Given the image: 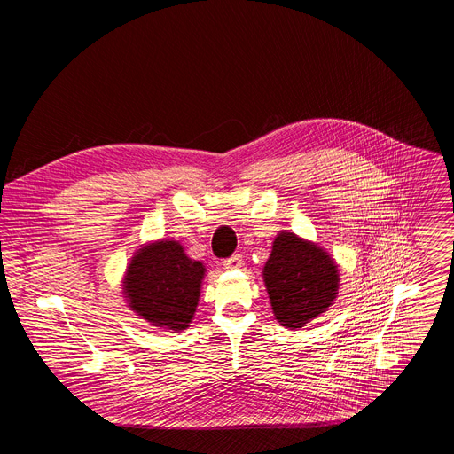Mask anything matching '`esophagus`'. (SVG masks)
Wrapping results in <instances>:
<instances>
[{
    "label": "esophagus",
    "instance_id": "1",
    "mask_svg": "<svg viewBox=\"0 0 454 454\" xmlns=\"http://www.w3.org/2000/svg\"><path fill=\"white\" fill-rule=\"evenodd\" d=\"M242 256L240 254H233V256H230V258H226V261H223V266L226 268V270H237V268H240L242 266Z\"/></svg>",
    "mask_w": 454,
    "mask_h": 454
}]
</instances>
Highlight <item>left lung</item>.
Instances as JSON below:
<instances>
[{"mask_svg":"<svg viewBox=\"0 0 454 454\" xmlns=\"http://www.w3.org/2000/svg\"><path fill=\"white\" fill-rule=\"evenodd\" d=\"M264 282L275 317L287 329H300L325 312L340 287L338 268L329 253L289 231L273 242Z\"/></svg>","mask_w":454,"mask_h":454,"instance_id":"obj_1","label":"left lung"}]
</instances>
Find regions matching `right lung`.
Here are the masks:
<instances>
[{"label": "right lung", "mask_w": 454, "mask_h": 454, "mask_svg": "<svg viewBox=\"0 0 454 454\" xmlns=\"http://www.w3.org/2000/svg\"><path fill=\"white\" fill-rule=\"evenodd\" d=\"M205 266L190 261L176 240L142 247L129 264L123 293L129 307L151 325L184 331L196 312Z\"/></svg>", "instance_id": "obj_1"}]
</instances>
